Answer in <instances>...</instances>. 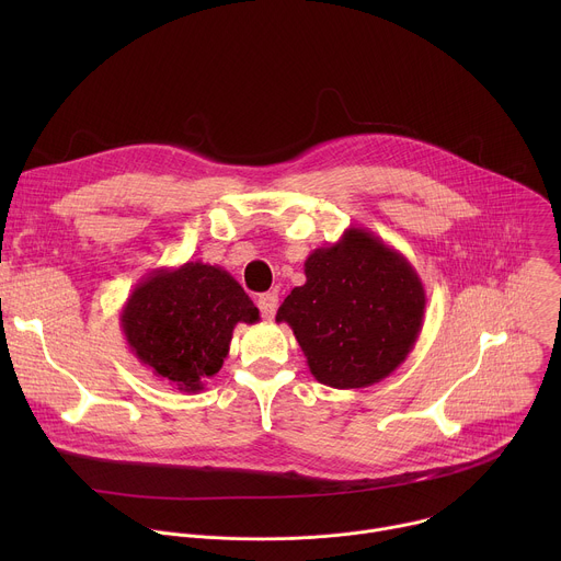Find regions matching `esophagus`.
<instances>
[{
    "label": "esophagus",
    "mask_w": 561,
    "mask_h": 561,
    "mask_svg": "<svg viewBox=\"0 0 561 561\" xmlns=\"http://www.w3.org/2000/svg\"><path fill=\"white\" fill-rule=\"evenodd\" d=\"M277 293H264L257 297V306L262 310V317L264 319H273L275 312H277Z\"/></svg>",
    "instance_id": "esophagus-1"
}]
</instances>
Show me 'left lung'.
Here are the masks:
<instances>
[{
    "mask_svg": "<svg viewBox=\"0 0 561 561\" xmlns=\"http://www.w3.org/2000/svg\"><path fill=\"white\" fill-rule=\"evenodd\" d=\"M275 322L288 324L317 381L366 388L402 366L426 312V290L413 264L375 232L351 226L335 244L304 262Z\"/></svg>",
    "mask_w": 561,
    "mask_h": 561,
    "instance_id": "obj_1",
    "label": "left lung"
}]
</instances>
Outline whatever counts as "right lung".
Segmentation results:
<instances>
[{
  "instance_id": "add662e5",
  "label": "right lung",
  "mask_w": 561,
  "mask_h": 561,
  "mask_svg": "<svg viewBox=\"0 0 561 561\" xmlns=\"http://www.w3.org/2000/svg\"><path fill=\"white\" fill-rule=\"evenodd\" d=\"M260 310L221 266L186 262L150 271L128 295L119 324L130 353L159 381L199 392L219 373L237 324Z\"/></svg>"
}]
</instances>
